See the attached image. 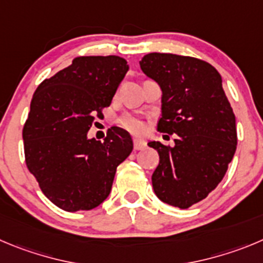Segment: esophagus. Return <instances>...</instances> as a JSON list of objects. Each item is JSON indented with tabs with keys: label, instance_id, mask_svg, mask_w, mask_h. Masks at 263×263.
Masks as SVG:
<instances>
[{
	"label": "esophagus",
	"instance_id": "34e87169",
	"mask_svg": "<svg viewBox=\"0 0 263 263\" xmlns=\"http://www.w3.org/2000/svg\"><path fill=\"white\" fill-rule=\"evenodd\" d=\"M134 148L136 151H143L144 148H146V141L141 139H134Z\"/></svg>",
	"mask_w": 263,
	"mask_h": 263
}]
</instances>
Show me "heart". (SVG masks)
Listing matches in <instances>:
<instances>
[{
    "label": "heart",
    "instance_id": "1",
    "mask_svg": "<svg viewBox=\"0 0 263 263\" xmlns=\"http://www.w3.org/2000/svg\"><path fill=\"white\" fill-rule=\"evenodd\" d=\"M119 124L131 134H141L144 131V123L134 115H124L123 118H120Z\"/></svg>",
    "mask_w": 263,
    "mask_h": 263
}]
</instances>
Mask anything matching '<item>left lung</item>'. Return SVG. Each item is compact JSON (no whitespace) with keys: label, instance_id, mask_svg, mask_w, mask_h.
Here are the masks:
<instances>
[{"label":"left lung","instance_id":"obj_1","mask_svg":"<svg viewBox=\"0 0 263 263\" xmlns=\"http://www.w3.org/2000/svg\"><path fill=\"white\" fill-rule=\"evenodd\" d=\"M140 67L162 89L157 129L178 135L174 146L148 143L159 154L154 193L188 209L217 188L236 152V119L222 76L205 61L170 53L146 54Z\"/></svg>","mask_w":263,"mask_h":263}]
</instances>
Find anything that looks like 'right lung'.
<instances>
[{
	"label": "right lung",
	"instance_id": "right-lung-1",
	"mask_svg": "<svg viewBox=\"0 0 263 263\" xmlns=\"http://www.w3.org/2000/svg\"><path fill=\"white\" fill-rule=\"evenodd\" d=\"M127 71V61L118 55L76 57L32 97L23 127L27 167L62 210H90L104 202L117 167L134 149L129 134L119 127H111L104 141L87 136Z\"/></svg>",
	"mask_w": 263,
	"mask_h": 263
}]
</instances>
